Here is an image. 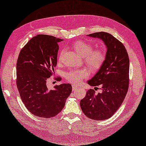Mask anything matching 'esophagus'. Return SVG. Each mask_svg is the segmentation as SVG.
I'll return each mask as SVG.
<instances>
[{
    "label": "esophagus",
    "mask_w": 146,
    "mask_h": 146,
    "mask_svg": "<svg viewBox=\"0 0 146 146\" xmlns=\"http://www.w3.org/2000/svg\"><path fill=\"white\" fill-rule=\"evenodd\" d=\"M78 88L77 87V86H76L75 85H72V89H73V91H75V90H76V89H78Z\"/></svg>",
    "instance_id": "obj_1"
}]
</instances>
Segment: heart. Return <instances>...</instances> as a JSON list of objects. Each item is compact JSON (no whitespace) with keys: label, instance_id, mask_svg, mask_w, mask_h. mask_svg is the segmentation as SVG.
Masks as SVG:
<instances>
[{"label":"heart","instance_id":"1","mask_svg":"<svg viewBox=\"0 0 146 146\" xmlns=\"http://www.w3.org/2000/svg\"><path fill=\"white\" fill-rule=\"evenodd\" d=\"M72 46L77 53L83 57L85 63L92 70H97L104 64L105 60V52L102 49H92L93 46L92 44L83 41H75ZM63 53V50H61L59 54V61L61 60ZM88 75V74L85 70H75L67 72L65 74V77L71 83L78 85L82 82L83 79Z\"/></svg>","mask_w":146,"mask_h":146}]
</instances>
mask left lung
Listing matches in <instances>:
<instances>
[{
  "label": "left lung",
  "instance_id": "obj_1",
  "mask_svg": "<svg viewBox=\"0 0 146 146\" xmlns=\"http://www.w3.org/2000/svg\"><path fill=\"white\" fill-rule=\"evenodd\" d=\"M87 36L102 39L107 52L104 64L87 82L90 86L101 85L102 92L96 94L94 90L90 89L80 101V106L89 119L106 120L119 109L128 91L129 56L122 43L109 33L98 32Z\"/></svg>",
  "mask_w": 146,
  "mask_h": 146
}]
</instances>
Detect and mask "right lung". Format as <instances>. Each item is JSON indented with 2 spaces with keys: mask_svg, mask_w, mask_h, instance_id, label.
Segmentation results:
<instances>
[{
  "mask_svg": "<svg viewBox=\"0 0 146 146\" xmlns=\"http://www.w3.org/2000/svg\"><path fill=\"white\" fill-rule=\"evenodd\" d=\"M63 39L39 35L30 39L20 51L17 61L16 85L22 101L36 116L51 118L64 108L72 86L70 83L49 90L48 78L54 72L59 49ZM60 78H57L58 81Z\"/></svg>",
  "mask_w": 146,
  "mask_h": 146,
  "instance_id": "add662e5",
  "label": "right lung"
}]
</instances>
